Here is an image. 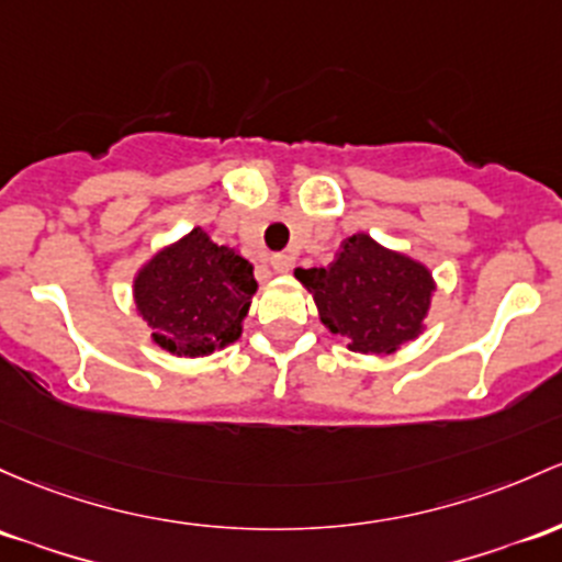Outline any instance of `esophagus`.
I'll list each match as a JSON object with an SVG mask.
<instances>
[{"mask_svg":"<svg viewBox=\"0 0 562 562\" xmlns=\"http://www.w3.org/2000/svg\"><path fill=\"white\" fill-rule=\"evenodd\" d=\"M269 263H271V269L274 271H291L293 269V256L291 252H274V256L269 258Z\"/></svg>","mask_w":562,"mask_h":562,"instance_id":"1","label":"esophagus"}]
</instances>
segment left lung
I'll return each instance as SVG.
<instances>
[{
	"label": "left lung",
	"mask_w": 562,
	"mask_h": 562,
	"mask_svg": "<svg viewBox=\"0 0 562 562\" xmlns=\"http://www.w3.org/2000/svg\"><path fill=\"white\" fill-rule=\"evenodd\" d=\"M314 299L319 323L341 336L349 351L384 357L427 330L437 282L431 269L403 250L351 234L325 269H295Z\"/></svg>",
	"instance_id": "left-lung-1"
}]
</instances>
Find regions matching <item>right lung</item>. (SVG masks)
Here are the masks:
<instances>
[{
	"mask_svg": "<svg viewBox=\"0 0 562 562\" xmlns=\"http://www.w3.org/2000/svg\"><path fill=\"white\" fill-rule=\"evenodd\" d=\"M258 282L252 263L202 226L159 248L133 277L135 312L176 357H207L243 336Z\"/></svg>",
	"mask_w": 562,
	"mask_h": 562,
	"instance_id": "1",
	"label": "right lung"
}]
</instances>
